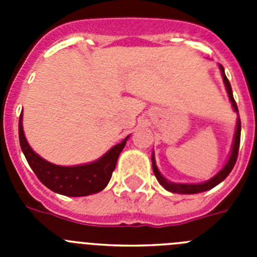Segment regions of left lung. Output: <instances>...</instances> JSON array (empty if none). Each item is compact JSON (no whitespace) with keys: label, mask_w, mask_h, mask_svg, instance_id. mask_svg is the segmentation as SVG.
I'll return each mask as SVG.
<instances>
[{"label":"left lung","mask_w":257,"mask_h":257,"mask_svg":"<svg viewBox=\"0 0 257 257\" xmlns=\"http://www.w3.org/2000/svg\"><path fill=\"white\" fill-rule=\"evenodd\" d=\"M220 70H221V76H222V81H224V85H225L226 88V92H228V96H229V100H230L231 106L234 109L235 112L238 113V106L237 103H235L234 97H233V91H231V86L230 82H229V79L226 78L225 76V70L222 68V65H220ZM239 142H240V119L238 118L237 121V130H235L234 134V142H233V147H231V152H230V156H229V160L228 162L225 163V166L217 172L212 179L210 180L205 181V183H201V184H178V183H171L167 179H165L161 175L160 170L157 167L156 165V160H154V153L152 154V167H153V172L156 175L157 180L158 183L165 188L166 190H169L171 193H179V194H196V193H201V192H206V190H210L212 189L213 187H216L217 184L221 183L224 179L230 174V171L233 170L234 167L235 162H237V157H238V151H239Z\"/></svg>","instance_id":"obj_1"}]
</instances>
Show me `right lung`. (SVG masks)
<instances>
[{"mask_svg": "<svg viewBox=\"0 0 257 257\" xmlns=\"http://www.w3.org/2000/svg\"><path fill=\"white\" fill-rule=\"evenodd\" d=\"M22 117L23 113L19 118V142L22 151L36 176L50 190L68 197H83L100 192L108 185L117 165L118 156L124 148L128 136L95 162L70 167L58 166L47 162L29 147L23 131Z\"/></svg>", "mask_w": 257, "mask_h": 257, "instance_id": "right-lung-1", "label": "right lung"}]
</instances>
